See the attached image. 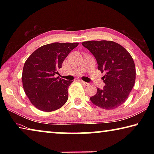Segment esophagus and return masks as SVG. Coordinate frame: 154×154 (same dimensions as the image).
<instances>
[{
  "instance_id": "1",
  "label": "esophagus",
  "mask_w": 154,
  "mask_h": 154,
  "mask_svg": "<svg viewBox=\"0 0 154 154\" xmlns=\"http://www.w3.org/2000/svg\"><path fill=\"white\" fill-rule=\"evenodd\" d=\"M80 82L82 83L83 85H85V86H88V85H90L89 83H87V82H83V81H82V80H81Z\"/></svg>"
}]
</instances>
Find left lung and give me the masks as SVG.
<instances>
[{
    "label": "left lung",
    "instance_id": "obj_1",
    "mask_svg": "<svg viewBox=\"0 0 154 154\" xmlns=\"http://www.w3.org/2000/svg\"><path fill=\"white\" fill-rule=\"evenodd\" d=\"M82 45L92 53L97 61L98 69L105 72L103 90L90 98L93 104L110 110L125 103L134 85L136 69L133 59L124 47L112 41H90Z\"/></svg>",
    "mask_w": 154,
    "mask_h": 154
}]
</instances>
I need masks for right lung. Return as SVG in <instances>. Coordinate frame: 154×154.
Listing matches in <instances>:
<instances>
[{"label":"right lung","instance_id":"right-lung-1","mask_svg":"<svg viewBox=\"0 0 154 154\" xmlns=\"http://www.w3.org/2000/svg\"><path fill=\"white\" fill-rule=\"evenodd\" d=\"M79 43H53L40 47L28 57L22 71L26 94L36 109L57 110L68 100V89L73 81L55 77L64 59Z\"/></svg>","mask_w":154,"mask_h":154}]
</instances>
